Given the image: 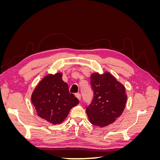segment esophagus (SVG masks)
I'll list each match as a JSON object with an SVG mask.
<instances>
[{
	"label": "esophagus",
	"instance_id": "34e87169",
	"mask_svg": "<svg viewBox=\"0 0 160 160\" xmlns=\"http://www.w3.org/2000/svg\"><path fill=\"white\" fill-rule=\"evenodd\" d=\"M75 97H76V98H77V99H78L79 101L81 100V94H80V93H77V94H75Z\"/></svg>",
	"mask_w": 160,
	"mask_h": 160
}]
</instances>
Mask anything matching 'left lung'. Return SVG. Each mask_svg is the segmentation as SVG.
<instances>
[{
    "mask_svg": "<svg viewBox=\"0 0 160 160\" xmlns=\"http://www.w3.org/2000/svg\"><path fill=\"white\" fill-rule=\"evenodd\" d=\"M93 91L91 103L86 113L91 124L103 128L113 123L122 114L128 99L125 87L109 72L91 76Z\"/></svg>",
    "mask_w": 160,
    "mask_h": 160,
    "instance_id": "left-lung-1",
    "label": "left lung"
}]
</instances>
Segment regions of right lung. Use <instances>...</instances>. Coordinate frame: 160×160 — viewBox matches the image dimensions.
<instances>
[{
    "label": "right lung",
    "mask_w": 160,
    "mask_h": 160,
    "mask_svg": "<svg viewBox=\"0 0 160 160\" xmlns=\"http://www.w3.org/2000/svg\"><path fill=\"white\" fill-rule=\"evenodd\" d=\"M62 72L46 75L31 95L37 115L53 125L61 123L72 108L79 103L77 98L69 93L68 85L62 81Z\"/></svg>",
    "instance_id": "1"
}]
</instances>
